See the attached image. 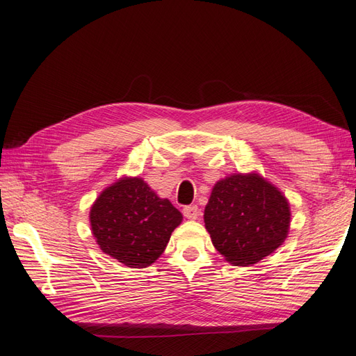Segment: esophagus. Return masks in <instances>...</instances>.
Returning a JSON list of instances; mask_svg holds the SVG:
<instances>
[{"mask_svg": "<svg viewBox=\"0 0 356 356\" xmlns=\"http://www.w3.org/2000/svg\"><path fill=\"white\" fill-rule=\"evenodd\" d=\"M182 212H184V217L188 220H197L199 213H200L196 204H190V207H186L184 209H182Z\"/></svg>", "mask_w": 356, "mask_h": 356, "instance_id": "34e87169", "label": "esophagus"}]
</instances>
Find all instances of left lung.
Returning <instances> with one entry per match:
<instances>
[{"instance_id":"obj_1","label":"left lung","mask_w":356,"mask_h":356,"mask_svg":"<svg viewBox=\"0 0 356 356\" xmlns=\"http://www.w3.org/2000/svg\"><path fill=\"white\" fill-rule=\"evenodd\" d=\"M203 218L225 260L251 266L284 243L291 212L285 196L263 177L234 174L213 186Z\"/></svg>"}]
</instances>
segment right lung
<instances>
[{
    "label": "right lung",
    "instance_id": "obj_1",
    "mask_svg": "<svg viewBox=\"0 0 356 356\" xmlns=\"http://www.w3.org/2000/svg\"><path fill=\"white\" fill-rule=\"evenodd\" d=\"M181 221V212L143 178L118 179L90 209L92 233L102 252L134 268L153 264Z\"/></svg>",
    "mask_w": 356,
    "mask_h": 356
}]
</instances>
